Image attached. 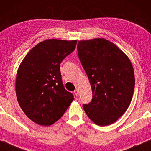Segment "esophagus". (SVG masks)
Wrapping results in <instances>:
<instances>
[{
	"instance_id": "esophagus-1",
	"label": "esophagus",
	"mask_w": 151,
	"mask_h": 151,
	"mask_svg": "<svg viewBox=\"0 0 151 151\" xmlns=\"http://www.w3.org/2000/svg\"><path fill=\"white\" fill-rule=\"evenodd\" d=\"M74 93H75V94L76 96H78V93H78V90L77 89H76L75 91H74Z\"/></svg>"
}]
</instances>
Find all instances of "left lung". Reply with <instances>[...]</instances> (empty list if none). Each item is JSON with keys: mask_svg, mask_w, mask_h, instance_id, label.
Here are the masks:
<instances>
[{"mask_svg": "<svg viewBox=\"0 0 151 151\" xmlns=\"http://www.w3.org/2000/svg\"><path fill=\"white\" fill-rule=\"evenodd\" d=\"M77 50L93 93L83 109L96 125H111L124 114L133 97L132 62L115 44L103 38L79 40Z\"/></svg>", "mask_w": 151, "mask_h": 151, "instance_id": "obj_1", "label": "left lung"}]
</instances>
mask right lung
Here are the masks:
<instances>
[{
    "label": "right lung",
    "instance_id": "1",
    "mask_svg": "<svg viewBox=\"0 0 151 151\" xmlns=\"http://www.w3.org/2000/svg\"><path fill=\"white\" fill-rule=\"evenodd\" d=\"M76 42V40H43L27 53L18 68L17 102L26 115L37 124H53L74 100L63 85L60 65L75 50Z\"/></svg>",
    "mask_w": 151,
    "mask_h": 151
}]
</instances>
